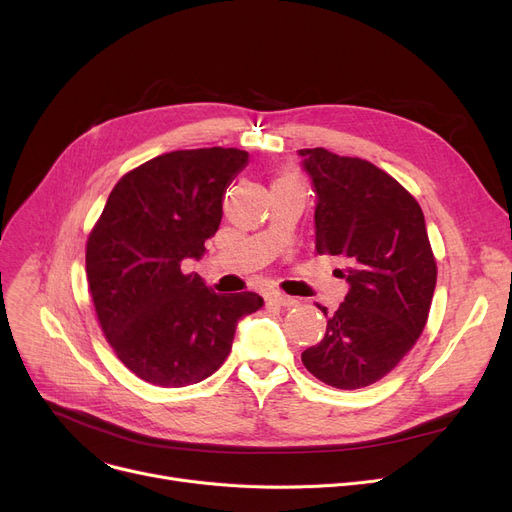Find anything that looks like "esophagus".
<instances>
[{
  "label": "esophagus",
  "instance_id": "1",
  "mask_svg": "<svg viewBox=\"0 0 512 512\" xmlns=\"http://www.w3.org/2000/svg\"><path fill=\"white\" fill-rule=\"evenodd\" d=\"M270 301L272 305H276V307H294L297 305V299H292V297H286V294H278V292H274V294H270Z\"/></svg>",
  "mask_w": 512,
  "mask_h": 512
}]
</instances>
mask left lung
Returning <instances> with one entry per match:
<instances>
[{
    "instance_id": "8db88e82",
    "label": "left lung",
    "mask_w": 512,
    "mask_h": 512,
    "mask_svg": "<svg viewBox=\"0 0 512 512\" xmlns=\"http://www.w3.org/2000/svg\"><path fill=\"white\" fill-rule=\"evenodd\" d=\"M315 193V251L342 263L344 303L303 365L328 386L382 380L421 336L436 288V261L419 203L390 174L359 157L301 149Z\"/></svg>"
}]
</instances>
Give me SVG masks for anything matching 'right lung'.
<instances>
[{
	"instance_id": "1",
	"label": "right lung",
	"mask_w": 512,
	"mask_h": 512,
	"mask_svg": "<svg viewBox=\"0 0 512 512\" xmlns=\"http://www.w3.org/2000/svg\"><path fill=\"white\" fill-rule=\"evenodd\" d=\"M249 164L240 149L157 155L114 186L87 242V278L101 330L118 359L161 388L197 384L228 357L236 326L263 299L224 297L186 259L218 232L226 188Z\"/></svg>"
}]
</instances>
